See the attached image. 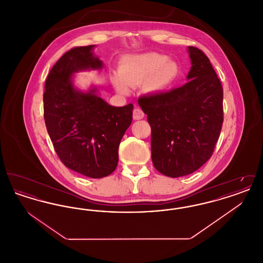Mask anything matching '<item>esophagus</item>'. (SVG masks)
Instances as JSON below:
<instances>
[{
    "instance_id": "34e87169",
    "label": "esophagus",
    "mask_w": 263,
    "mask_h": 263,
    "mask_svg": "<svg viewBox=\"0 0 263 263\" xmlns=\"http://www.w3.org/2000/svg\"><path fill=\"white\" fill-rule=\"evenodd\" d=\"M143 117H144V112H143V110H142L141 108L136 107V108L133 109V118H134L135 120L142 119Z\"/></svg>"
}]
</instances>
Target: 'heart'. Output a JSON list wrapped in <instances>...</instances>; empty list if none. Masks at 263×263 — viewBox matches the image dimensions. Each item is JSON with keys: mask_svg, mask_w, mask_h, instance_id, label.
Listing matches in <instances>:
<instances>
[{"mask_svg": "<svg viewBox=\"0 0 263 263\" xmlns=\"http://www.w3.org/2000/svg\"><path fill=\"white\" fill-rule=\"evenodd\" d=\"M178 69L175 62L159 53H146L141 55L126 56L119 66L118 74L112 77L115 88L126 95L129 88H135L143 84L145 89L156 92L166 88L177 75Z\"/></svg>", "mask_w": 263, "mask_h": 263, "instance_id": "1", "label": "heart"}]
</instances>
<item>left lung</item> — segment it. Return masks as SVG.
Listing matches in <instances>:
<instances>
[{
  "instance_id": "left-lung-1",
  "label": "left lung",
  "mask_w": 263,
  "mask_h": 263,
  "mask_svg": "<svg viewBox=\"0 0 263 263\" xmlns=\"http://www.w3.org/2000/svg\"><path fill=\"white\" fill-rule=\"evenodd\" d=\"M189 80L180 88L144 96L154 166L170 177L190 175L211 157L224 121L223 88L203 51L188 46Z\"/></svg>"
}]
</instances>
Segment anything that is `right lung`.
<instances>
[{
    "label": "right lung",
    "instance_id": "add662e5",
    "mask_svg": "<svg viewBox=\"0 0 263 263\" xmlns=\"http://www.w3.org/2000/svg\"><path fill=\"white\" fill-rule=\"evenodd\" d=\"M93 45L67 51L52 67L43 93L44 120L60 161L81 175L101 178L112 174L118 163V147L132 122L133 104L115 107L91 89L76 90L73 73L100 69Z\"/></svg>",
    "mask_w": 263,
    "mask_h": 263
}]
</instances>
